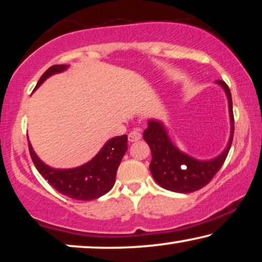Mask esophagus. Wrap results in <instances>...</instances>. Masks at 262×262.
Instances as JSON below:
<instances>
[{
	"instance_id": "esophagus-1",
	"label": "esophagus",
	"mask_w": 262,
	"mask_h": 262,
	"mask_svg": "<svg viewBox=\"0 0 262 262\" xmlns=\"http://www.w3.org/2000/svg\"><path fill=\"white\" fill-rule=\"evenodd\" d=\"M142 138V134L139 128H134L130 134H128V141L130 142H137Z\"/></svg>"
}]
</instances>
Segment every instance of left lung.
<instances>
[{"mask_svg":"<svg viewBox=\"0 0 262 262\" xmlns=\"http://www.w3.org/2000/svg\"><path fill=\"white\" fill-rule=\"evenodd\" d=\"M227 95L230 117V137L225 149L211 160H198L181 151L171 141L162 121L149 119L143 138L151 150L150 171L161 187L171 192L191 193L203 188L216 175L227 159L234 136V114L230 89L225 82L217 81Z\"/></svg>","mask_w":262,"mask_h":262,"instance_id":"8db88e82","label":"left lung"}]
</instances>
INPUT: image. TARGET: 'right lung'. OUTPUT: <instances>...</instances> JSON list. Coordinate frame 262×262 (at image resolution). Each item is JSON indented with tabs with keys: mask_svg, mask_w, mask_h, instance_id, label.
I'll list each match as a JSON object with an SVG mask.
<instances>
[{
	"mask_svg": "<svg viewBox=\"0 0 262 262\" xmlns=\"http://www.w3.org/2000/svg\"><path fill=\"white\" fill-rule=\"evenodd\" d=\"M68 68L69 66L64 64L50 67L38 81L35 89L40 87L50 76L63 73ZM28 149L35 168L56 191L71 199L93 200L113 187L118 167L127 150V136H117L108 139L91 161L69 169H57L45 164L34 152L30 142Z\"/></svg>",
	"mask_w": 262,
	"mask_h": 262,
	"instance_id": "right-lung-1",
	"label": "right lung"
}]
</instances>
